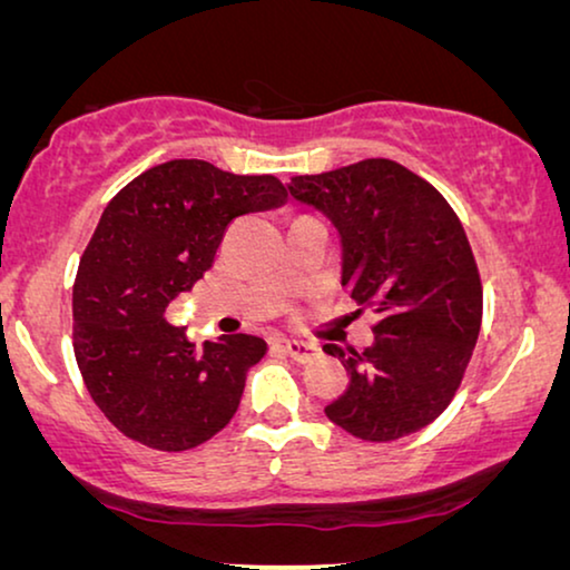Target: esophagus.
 <instances>
[{"label": "esophagus", "mask_w": 570, "mask_h": 570, "mask_svg": "<svg viewBox=\"0 0 570 570\" xmlns=\"http://www.w3.org/2000/svg\"><path fill=\"white\" fill-rule=\"evenodd\" d=\"M285 353L293 357L295 363H311L318 357V347L314 342H301V340H285Z\"/></svg>", "instance_id": "1"}]
</instances>
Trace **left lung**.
Returning a JSON list of instances; mask_svg holds the SVG:
<instances>
[{
	"label": "left lung",
	"mask_w": 570,
	"mask_h": 570,
	"mask_svg": "<svg viewBox=\"0 0 570 570\" xmlns=\"http://www.w3.org/2000/svg\"><path fill=\"white\" fill-rule=\"evenodd\" d=\"M287 189L330 217L342 285L361 311L379 314L363 353L324 347L350 376L326 417L376 443L431 425L454 400L482 324L480 272L456 213L435 186L386 158L295 176Z\"/></svg>",
	"instance_id": "left-lung-1"
}]
</instances>
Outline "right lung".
Instances as JSON below:
<instances>
[{"mask_svg":"<svg viewBox=\"0 0 570 570\" xmlns=\"http://www.w3.org/2000/svg\"><path fill=\"white\" fill-rule=\"evenodd\" d=\"M285 199L275 176L168 160L108 202L77 269L72 340L92 402L127 439L186 451L236 415L246 373L267 342L223 334L197 347L184 326L166 322V308L213 267L238 215Z\"/></svg>","mask_w":570,"mask_h":570,"instance_id":"obj_1","label":"right lung"}]
</instances>
